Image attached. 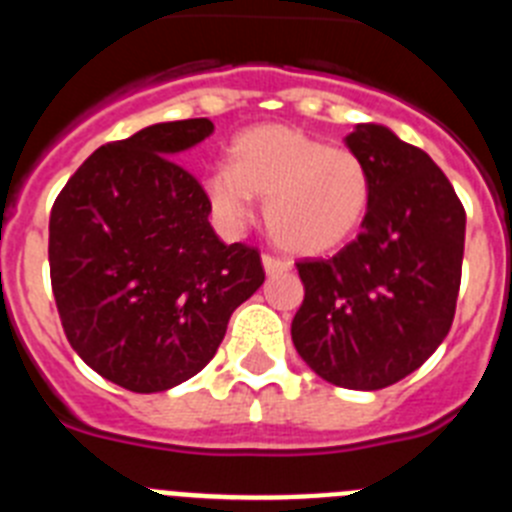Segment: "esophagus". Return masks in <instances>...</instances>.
<instances>
[{
	"label": "esophagus",
	"mask_w": 512,
	"mask_h": 512,
	"mask_svg": "<svg viewBox=\"0 0 512 512\" xmlns=\"http://www.w3.org/2000/svg\"><path fill=\"white\" fill-rule=\"evenodd\" d=\"M261 264H264L266 277H274V274H284V271L292 269V266H289L287 261L274 259V256H269V253H264V256H261Z\"/></svg>",
	"instance_id": "esophagus-1"
}]
</instances>
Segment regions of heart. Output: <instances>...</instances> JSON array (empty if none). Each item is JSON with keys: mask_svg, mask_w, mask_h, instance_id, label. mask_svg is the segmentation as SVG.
<instances>
[{"mask_svg": "<svg viewBox=\"0 0 512 512\" xmlns=\"http://www.w3.org/2000/svg\"><path fill=\"white\" fill-rule=\"evenodd\" d=\"M233 164L202 174V192L225 228L241 230L266 200V228L297 256L336 251L364 223L372 182L346 148L289 125H256L233 140Z\"/></svg>", "mask_w": 512, "mask_h": 512, "instance_id": "heart-1", "label": "heart"}]
</instances>
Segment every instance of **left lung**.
<instances>
[{"instance_id":"8db88e82","label":"left lung","mask_w":512,"mask_h":512,"mask_svg":"<svg viewBox=\"0 0 512 512\" xmlns=\"http://www.w3.org/2000/svg\"><path fill=\"white\" fill-rule=\"evenodd\" d=\"M346 146L369 171V210L333 259L297 264L292 341L325 382L369 392L413 374L449 333L467 215L433 158L390 128L361 122Z\"/></svg>"}]
</instances>
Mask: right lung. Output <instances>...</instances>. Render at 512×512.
I'll use <instances>...</instances> for the list:
<instances>
[{"label": "right lung", "instance_id": "obj_1", "mask_svg": "<svg viewBox=\"0 0 512 512\" xmlns=\"http://www.w3.org/2000/svg\"><path fill=\"white\" fill-rule=\"evenodd\" d=\"M207 117L156 122L97 148L51 210V284L71 348L151 395L202 372L238 305L264 284L256 248L223 243L200 182L174 161Z\"/></svg>", "mask_w": 512, "mask_h": 512}]
</instances>
